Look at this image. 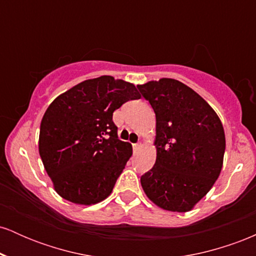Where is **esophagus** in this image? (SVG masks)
I'll use <instances>...</instances> for the list:
<instances>
[{"mask_svg":"<svg viewBox=\"0 0 256 256\" xmlns=\"http://www.w3.org/2000/svg\"><path fill=\"white\" fill-rule=\"evenodd\" d=\"M140 146H142V143H140V142H138V143H134V144H132V148H134V152H137L138 149L140 148Z\"/></svg>","mask_w":256,"mask_h":256,"instance_id":"obj_1","label":"esophagus"}]
</instances>
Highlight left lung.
<instances>
[{
	"instance_id": "left-lung-1",
	"label": "left lung",
	"mask_w": 256,
	"mask_h": 256,
	"mask_svg": "<svg viewBox=\"0 0 256 256\" xmlns=\"http://www.w3.org/2000/svg\"><path fill=\"white\" fill-rule=\"evenodd\" d=\"M156 116V161L140 177L146 195L171 212H188L218 179L225 134L216 112L179 80L137 85Z\"/></svg>"
}]
</instances>
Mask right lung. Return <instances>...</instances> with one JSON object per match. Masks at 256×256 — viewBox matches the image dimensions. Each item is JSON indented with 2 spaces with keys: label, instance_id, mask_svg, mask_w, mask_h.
<instances>
[{
  "label": "right lung",
  "instance_id": "1",
  "mask_svg": "<svg viewBox=\"0 0 256 256\" xmlns=\"http://www.w3.org/2000/svg\"><path fill=\"white\" fill-rule=\"evenodd\" d=\"M140 98L134 84L102 76L52 102L40 122L38 148L61 198L94 204L110 195L132 155L130 143L118 138L113 112Z\"/></svg>",
  "mask_w": 256,
  "mask_h": 256
}]
</instances>
